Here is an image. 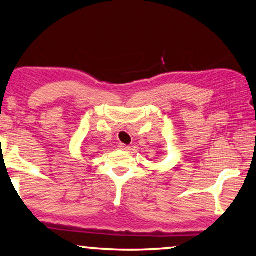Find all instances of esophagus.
<instances>
[{"mask_svg":"<svg viewBox=\"0 0 256 256\" xmlns=\"http://www.w3.org/2000/svg\"><path fill=\"white\" fill-rule=\"evenodd\" d=\"M118 148H120V149H122V150H130V147H128V146L124 144H118Z\"/></svg>","mask_w":256,"mask_h":256,"instance_id":"34e87169","label":"esophagus"}]
</instances>
